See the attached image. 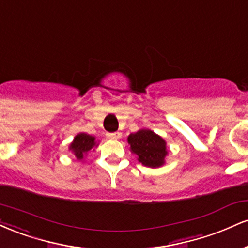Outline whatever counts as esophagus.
I'll list each match as a JSON object with an SVG mask.
<instances>
[{"instance_id": "1", "label": "esophagus", "mask_w": 248, "mask_h": 248, "mask_svg": "<svg viewBox=\"0 0 248 248\" xmlns=\"http://www.w3.org/2000/svg\"><path fill=\"white\" fill-rule=\"evenodd\" d=\"M107 136L109 139H120L121 138V133H119V132L110 133V134H107Z\"/></svg>"}]
</instances>
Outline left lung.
<instances>
[{"label":"left lung","instance_id":"left-lung-1","mask_svg":"<svg viewBox=\"0 0 248 248\" xmlns=\"http://www.w3.org/2000/svg\"><path fill=\"white\" fill-rule=\"evenodd\" d=\"M128 143L134 154L139 156V162L143 166L156 168L164 163L168 154L166 141L149 129H141L128 136Z\"/></svg>","mask_w":248,"mask_h":248}]
</instances>
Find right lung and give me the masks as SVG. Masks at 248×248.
Masks as SVG:
<instances>
[{
  "instance_id": "1",
  "label": "right lung",
  "mask_w": 248,
  "mask_h": 248,
  "mask_svg": "<svg viewBox=\"0 0 248 248\" xmlns=\"http://www.w3.org/2000/svg\"><path fill=\"white\" fill-rule=\"evenodd\" d=\"M95 139L93 136L87 135L85 133H80L76 136L75 140L70 146V150L75 153L76 157L78 160H82L84 155L88 150L92 149L95 146Z\"/></svg>"
}]
</instances>
